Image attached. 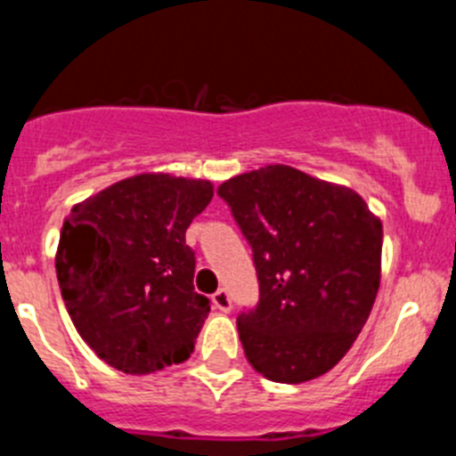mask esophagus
Wrapping results in <instances>:
<instances>
[{
    "mask_svg": "<svg viewBox=\"0 0 456 456\" xmlns=\"http://www.w3.org/2000/svg\"><path fill=\"white\" fill-rule=\"evenodd\" d=\"M212 301H215V305L221 310V313H231L232 301H231V294H228V289H216L215 297H212Z\"/></svg>",
    "mask_w": 456,
    "mask_h": 456,
    "instance_id": "obj_1",
    "label": "esophagus"
}]
</instances>
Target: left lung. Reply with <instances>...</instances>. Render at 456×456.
I'll list each match as a JSON object with an SVG mask.
<instances>
[{"label":"left lung","mask_w":456,"mask_h":456,"mask_svg":"<svg viewBox=\"0 0 456 456\" xmlns=\"http://www.w3.org/2000/svg\"><path fill=\"white\" fill-rule=\"evenodd\" d=\"M219 196L253 247L260 301L237 317L248 363L278 384L338 365L377 299L384 225L345 184L269 164L225 180Z\"/></svg>","instance_id":"obj_1"}]
</instances>
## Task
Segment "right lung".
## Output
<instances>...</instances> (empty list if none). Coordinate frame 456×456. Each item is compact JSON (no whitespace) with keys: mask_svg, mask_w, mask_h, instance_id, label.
I'll return each instance as SVG.
<instances>
[{"mask_svg":"<svg viewBox=\"0 0 456 456\" xmlns=\"http://www.w3.org/2000/svg\"><path fill=\"white\" fill-rule=\"evenodd\" d=\"M209 180L139 173L72 205L56 248L68 315L88 347L125 374L187 361L209 313L193 289L189 224Z\"/></svg>","mask_w":456,"mask_h":456,"instance_id":"obj_1","label":"right lung"}]
</instances>
